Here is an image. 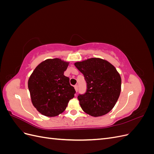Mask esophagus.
I'll return each mask as SVG.
<instances>
[{
  "mask_svg": "<svg viewBox=\"0 0 154 154\" xmlns=\"http://www.w3.org/2000/svg\"><path fill=\"white\" fill-rule=\"evenodd\" d=\"M74 88H75L76 92H78V85H74Z\"/></svg>",
  "mask_w": 154,
  "mask_h": 154,
  "instance_id": "1",
  "label": "esophagus"
}]
</instances>
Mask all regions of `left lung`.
I'll use <instances>...</instances> for the list:
<instances>
[{
    "label": "left lung",
    "mask_w": 154,
    "mask_h": 154,
    "mask_svg": "<svg viewBox=\"0 0 154 154\" xmlns=\"http://www.w3.org/2000/svg\"><path fill=\"white\" fill-rule=\"evenodd\" d=\"M74 66L87 82L86 92L78 96L82 110L94 117L109 112L119 98L122 87V79L115 67L99 58L77 62Z\"/></svg>",
    "instance_id": "8db88e82"
}]
</instances>
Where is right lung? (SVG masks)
<instances>
[{"label": "right lung", "mask_w": 154, "mask_h": 154, "mask_svg": "<svg viewBox=\"0 0 154 154\" xmlns=\"http://www.w3.org/2000/svg\"><path fill=\"white\" fill-rule=\"evenodd\" d=\"M69 62L60 58L41 62L31 74L28 88L31 102L39 112L54 117L66 110L75 94L69 78L64 76Z\"/></svg>", "instance_id": "1"}]
</instances>
